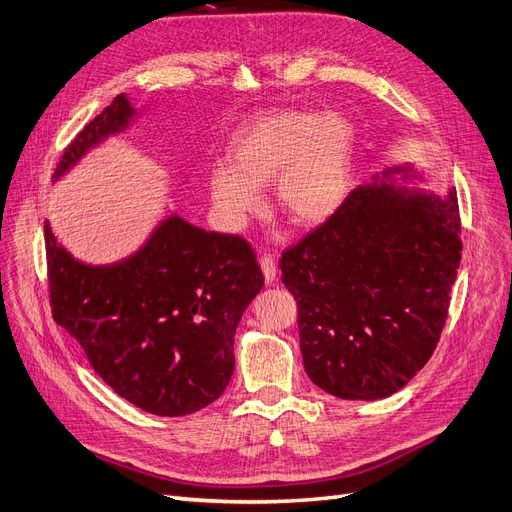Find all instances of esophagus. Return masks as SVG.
<instances>
[{"instance_id": "esophagus-1", "label": "esophagus", "mask_w": 512, "mask_h": 512, "mask_svg": "<svg viewBox=\"0 0 512 512\" xmlns=\"http://www.w3.org/2000/svg\"><path fill=\"white\" fill-rule=\"evenodd\" d=\"M260 269H262V275H264V281H267V285L275 283V277H277V264L273 260V256L264 254L260 258Z\"/></svg>"}]
</instances>
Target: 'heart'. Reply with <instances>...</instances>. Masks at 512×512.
<instances>
[{"instance_id":"1","label":"heart","mask_w":512,"mask_h":512,"mask_svg":"<svg viewBox=\"0 0 512 512\" xmlns=\"http://www.w3.org/2000/svg\"><path fill=\"white\" fill-rule=\"evenodd\" d=\"M355 128L340 113L271 111L243 124L231 161L208 174L212 208L224 229L239 231L271 185L277 208L298 227H317L342 206L355 159Z\"/></svg>"}]
</instances>
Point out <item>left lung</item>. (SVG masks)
<instances>
[{
	"instance_id": "8db88e82",
	"label": "left lung",
	"mask_w": 512,
	"mask_h": 512,
	"mask_svg": "<svg viewBox=\"0 0 512 512\" xmlns=\"http://www.w3.org/2000/svg\"><path fill=\"white\" fill-rule=\"evenodd\" d=\"M397 166L357 187L281 254L306 376L340 399L393 395L431 359L462 258L456 189L407 187Z\"/></svg>"
}]
</instances>
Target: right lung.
<instances>
[{
  "label": "right lung",
  "instance_id": "1",
  "mask_svg": "<svg viewBox=\"0 0 512 512\" xmlns=\"http://www.w3.org/2000/svg\"><path fill=\"white\" fill-rule=\"evenodd\" d=\"M136 115L126 94L81 130L54 180ZM54 321L81 344L113 391L155 416H187L216 401L233 370L235 330L262 290L250 243L172 214L115 264L75 260L44 224Z\"/></svg>",
  "mask_w": 512,
  "mask_h": 512
}]
</instances>
